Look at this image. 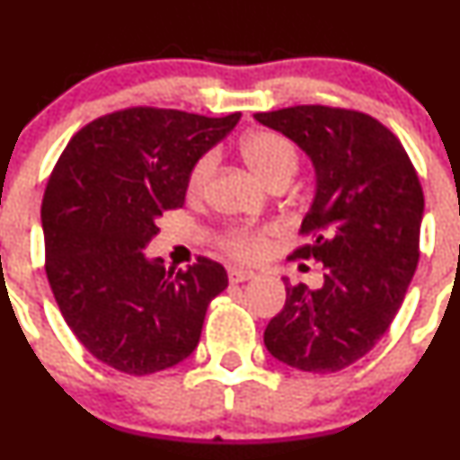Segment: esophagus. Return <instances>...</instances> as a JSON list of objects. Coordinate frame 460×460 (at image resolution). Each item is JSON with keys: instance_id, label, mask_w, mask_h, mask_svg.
<instances>
[{"instance_id": "34e87169", "label": "esophagus", "mask_w": 460, "mask_h": 460, "mask_svg": "<svg viewBox=\"0 0 460 460\" xmlns=\"http://www.w3.org/2000/svg\"><path fill=\"white\" fill-rule=\"evenodd\" d=\"M253 276H256V273L249 271V269H238V267L229 269V280L234 282V285H238V282H247V280H252Z\"/></svg>"}]
</instances>
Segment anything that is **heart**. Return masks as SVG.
Listing matches in <instances>:
<instances>
[{"mask_svg": "<svg viewBox=\"0 0 460 460\" xmlns=\"http://www.w3.org/2000/svg\"><path fill=\"white\" fill-rule=\"evenodd\" d=\"M243 157L253 173L269 187L278 182H289L300 164L296 144L276 131H253L243 140ZM216 169V153H204L191 166L187 178L189 196H200ZM276 226H235L222 235V247L240 260H260L269 252V240L276 234Z\"/></svg>", "mask_w": 460, "mask_h": 460, "instance_id": "1", "label": "heart"}]
</instances>
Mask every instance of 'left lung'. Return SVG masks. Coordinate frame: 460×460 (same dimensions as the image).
<instances>
[{
	"mask_svg": "<svg viewBox=\"0 0 460 460\" xmlns=\"http://www.w3.org/2000/svg\"><path fill=\"white\" fill-rule=\"evenodd\" d=\"M303 148L316 196L294 258L323 262L318 289L289 285L264 329L269 354L289 367L332 374L374 349L401 309L419 264L423 189L401 140L360 111L303 104L256 113Z\"/></svg>",
	"mask_w": 460,
	"mask_h": 460,
	"instance_id": "left-lung-1",
	"label": "left lung"
}]
</instances>
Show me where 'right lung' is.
<instances>
[{
  "label": "right lung",
  "instance_id": "obj_1",
  "mask_svg": "<svg viewBox=\"0 0 460 460\" xmlns=\"http://www.w3.org/2000/svg\"><path fill=\"white\" fill-rule=\"evenodd\" d=\"M133 106L88 122L59 155L41 200L46 278L84 349L131 376L169 369L193 354L207 307L229 278L198 258L166 271L144 249L155 220L180 208L196 160L238 124Z\"/></svg>",
  "mask_w": 460,
  "mask_h": 460
}]
</instances>
